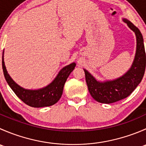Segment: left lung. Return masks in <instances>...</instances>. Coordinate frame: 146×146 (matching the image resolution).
Listing matches in <instances>:
<instances>
[{
  "label": "left lung",
  "instance_id": "1",
  "mask_svg": "<svg viewBox=\"0 0 146 146\" xmlns=\"http://www.w3.org/2000/svg\"><path fill=\"white\" fill-rule=\"evenodd\" d=\"M124 22L135 32L137 40L136 56L129 71L122 77L112 81L100 82L84 70L88 90L91 96L98 102L110 104L127 98L136 89L144 76L146 56L142 34L129 20H124Z\"/></svg>",
  "mask_w": 146,
  "mask_h": 146
}]
</instances>
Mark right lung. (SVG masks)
I'll use <instances>...</instances> for the list:
<instances>
[{"label": "right lung", "instance_id": "1", "mask_svg": "<svg viewBox=\"0 0 146 146\" xmlns=\"http://www.w3.org/2000/svg\"><path fill=\"white\" fill-rule=\"evenodd\" d=\"M2 66L4 76L7 82L15 95L23 102L32 107H44L53 105L59 100L62 95L65 82L74 69L76 64L73 63L64 67L59 72L55 80L50 85L38 90H28L23 89L12 80L5 68L3 54L2 58Z\"/></svg>", "mask_w": 146, "mask_h": 146}]
</instances>
